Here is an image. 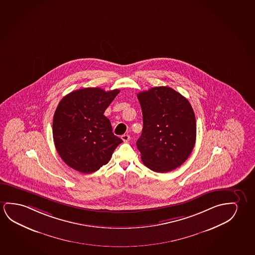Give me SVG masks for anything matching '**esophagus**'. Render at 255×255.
Returning <instances> with one entry per match:
<instances>
[{
	"instance_id": "34e87169",
	"label": "esophagus",
	"mask_w": 255,
	"mask_h": 255,
	"mask_svg": "<svg viewBox=\"0 0 255 255\" xmlns=\"http://www.w3.org/2000/svg\"><path fill=\"white\" fill-rule=\"evenodd\" d=\"M122 139L124 142H128L130 140V136L128 134H123L122 135Z\"/></svg>"
}]
</instances>
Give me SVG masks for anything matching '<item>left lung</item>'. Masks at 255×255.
<instances>
[{"label": "left lung", "instance_id": "left-lung-1", "mask_svg": "<svg viewBox=\"0 0 255 255\" xmlns=\"http://www.w3.org/2000/svg\"><path fill=\"white\" fill-rule=\"evenodd\" d=\"M143 128L137 140L142 162L156 172H168L190 156L196 140V121L188 100L173 89L154 87L140 92Z\"/></svg>", "mask_w": 255, "mask_h": 255}]
</instances>
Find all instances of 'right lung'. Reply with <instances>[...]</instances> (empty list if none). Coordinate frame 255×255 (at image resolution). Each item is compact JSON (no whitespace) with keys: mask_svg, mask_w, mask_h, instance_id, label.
Returning a JSON list of instances; mask_svg holds the SVG:
<instances>
[{"mask_svg":"<svg viewBox=\"0 0 255 255\" xmlns=\"http://www.w3.org/2000/svg\"><path fill=\"white\" fill-rule=\"evenodd\" d=\"M119 93V90L84 88L70 92L59 103L53 115V141L69 167L82 173L98 171L122 143L104 115Z\"/></svg>","mask_w":255,"mask_h":255,"instance_id":"obj_1","label":"right lung"}]
</instances>
